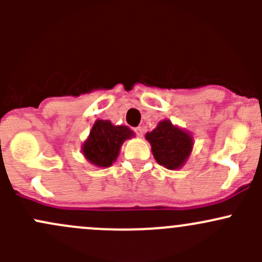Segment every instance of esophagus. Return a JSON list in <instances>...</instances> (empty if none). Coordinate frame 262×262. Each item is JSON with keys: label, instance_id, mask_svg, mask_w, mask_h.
I'll use <instances>...</instances> for the list:
<instances>
[{"label": "esophagus", "instance_id": "esophagus-1", "mask_svg": "<svg viewBox=\"0 0 262 262\" xmlns=\"http://www.w3.org/2000/svg\"><path fill=\"white\" fill-rule=\"evenodd\" d=\"M134 132H136L137 136L141 137V138L144 136V129L142 128V126H138V128H136V129H134Z\"/></svg>", "mask_w": 262, "mask_h": 262}]
</instances>
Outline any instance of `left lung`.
<instances>
[{"mask_svg":"<svg viewBox=\"0 0 262 262\" xmlns=\"http://www.w3.org/2000/svg\"><path fill=\"white\" fill-rule=\"evenodd\" d=\"M155 160L167 170H179L186 163L194 147L192 136L165 119L146 134Z\"/></svg>","mask_w":262,"mask_h":262,"instance_id":"obj_1","label":"left lung"}]
</instances>
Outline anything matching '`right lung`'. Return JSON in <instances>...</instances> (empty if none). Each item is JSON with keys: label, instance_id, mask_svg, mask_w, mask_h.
Wrapping results in <instances>:
<instances>
[{"label": "right lung", "instance_id": "add662e5", "mask_svg": "<svg viewBox=\"0 0 262 262\" xmlns=\"http://www.w3.org/2000/svg\"><path fill=\"white\" fill-rule=\"evenodd\" d=\"M134 136V132L126 125H114L110 120L97 119L82 144V155L91 165L110 167L118 158L124 142Z\"/></svg>", "mask_w": 262, "mask_h": 262}]
</instances>
